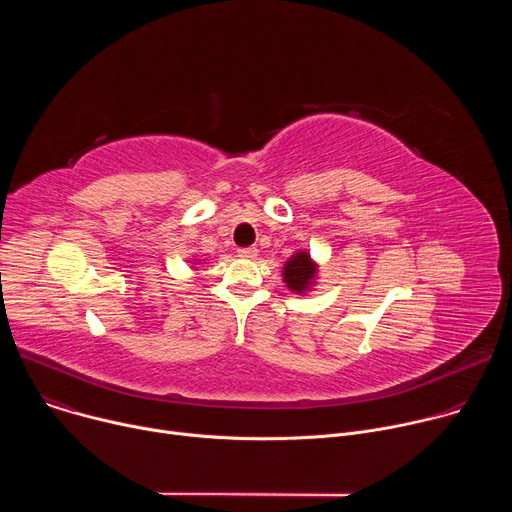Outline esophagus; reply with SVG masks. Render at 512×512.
<instances>
[{
	"label": "esophagus",
	"mask_w": 512,
	"mask_h": 512,
	"mask_svg": "<svg viewBox=\"0 0 512 512\" xmlns=\"http://www.w3.org/2000/svg\"><path fill=\"white\" fill-rule=\"evenodd\" d=\"M237 253L243 259H255L257 257V247H241Z\"/></svg>",
	"instance_id": "1"
}]
</instances>
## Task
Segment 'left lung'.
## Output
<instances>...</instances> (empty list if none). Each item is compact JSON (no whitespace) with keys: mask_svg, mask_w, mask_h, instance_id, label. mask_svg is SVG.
<instances>
[{"mask_svg":"<svg viewBox=\"0 0 512 512\" xmlns=\"http://www.w3.org/2000/svg\"><path fill=\"white\" fill-rule=\"evenodd\" d=\"M314 277H316V263L310 259L306 251H300L289 261H285L283 281L291 291H296V294L306 291L314 283Z\"/></svg>","mask_w":512,"mask_h":512,"instance_id":"obj_1","label":"left lung"}]
</instances>
